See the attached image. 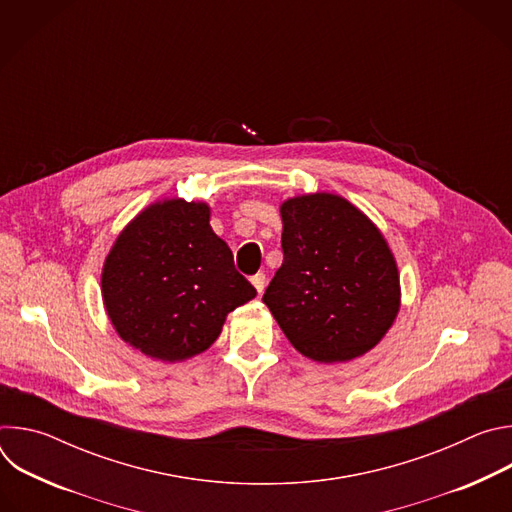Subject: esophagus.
I'll list each match as a JSON object with an SVG mask.
<instances>
[{
  "label": "esophagus",
  "mask_w": 512,
  "mask_h": 512,
  "mask_svg": "<svg viewBox=\"0 0 512 512\" xmlns=\"http://www.w3.org/2000/svg\"><path fill=\"white\" fill-rule=\"evenodd\" d=\"M251 283L255 285V289L259 291V294H263V289H265V285H267V277H265V273H257V275H253V277H251Z\"/></svg>",
  "instance_id": "obj_1"
}]
</instances>
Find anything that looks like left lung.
Instances as JSON below:
<instances>
[{
  "label": "left lung",
  "instance_id": "left-lung-1",
  "mask_svg": "<svg viewBox=\"0 0 512 512\" xmlns=\"http://www.w3.org/2000/svg\"><path fill=\"white\" fill-rule=\"evenodd\" d=\"M279 212L283 263L263 302L287 340L324 364L375 348L401 306L397 263L381 231L330 192L289 198Z\"/></svg>",
  "mask_w": 512,
  "mask_h": 512
}]
</instances>
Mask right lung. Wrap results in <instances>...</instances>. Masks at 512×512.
<instances>
[{
  "instance_id": "add662e5",
  "label": "right lung",
  "mask_w": 512,
  "mask_h": 512,
  "mask_svg": "<svg viewBox=\"0 0 512 512\" xmlns=\"http://www.w3.org/2000/svg\"><path fill=\"white\" fill-rule=\"evenodd\" d=\"M101 291L129 346L164 362L204 352L227 314L257 296L210 227V206L168 198L143 208L111 247Z\"/></svg>"
}]
</instances>
